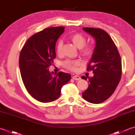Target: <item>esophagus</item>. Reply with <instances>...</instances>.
<instances>
[{
	"label": "esophagus",
	"mask_w": 135,
	"mask_h": 135,
	"mask_svg": "<svg viewBox=\"0 0 135 135\" xmlns=\"http://www.w3.org/2000/svg\"><path fill=\"white\" fill-rule=\"evenodd\" d=\"M72 79L75 80H79L80 79V77L78 75H74L72 77Z\"/></svg>",
	"instance_id": "34e87169"
}]
</instances>
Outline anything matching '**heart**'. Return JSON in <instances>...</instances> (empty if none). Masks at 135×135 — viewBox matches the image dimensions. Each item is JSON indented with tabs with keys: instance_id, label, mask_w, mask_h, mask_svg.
Here are the masks:
<instances>
[{
	"instance_id": "b5f03b06",
	"label": "heart",
	"mask_w": 135,
	"mask_h": 135,
	"mask_svg": "<svg viewBox=\"0 0 135 135\" xmlns=\"http://www.w3.org/2000/svg\"><path fill=\"white\" fill-rule=\"evenodd\" d=\"M70 40L77 47L80 48V53L84 57H89L92 55L94 51V46L92 44H85L86 42V38L84 36L79 33L71 34L69 36ZM63 41L60 40L57 42L56 49V52L58 55H60L62 52ZM80 64V62L78 60H67L64 62V66L67 69L71 71H75L77 67Z\"/></svg>"
}]
</instances>
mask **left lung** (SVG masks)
Segmentation results:
<instances>
[{
  "mask_svg": "<svg viewBox=\"0 0 135 135\" xmlns=\"http://www.w3.org/2000/svg\"><path fill=\"white\" fill-rule=\"evenodd\" d=\"M83 30L95 40V47L87 70L94 76L89 78V87L82 94L83 98L93 104L104 102L111 96L119 84L122 75L120 55L109 34L100 28L84 27ZM81 79L87 80L86 76Z\"/></svg>",
  "mask_w": 135,
  "mask_h": 135,
  "instance_id": "8db88e82",
  "label": "left lung"
}]
</instances>
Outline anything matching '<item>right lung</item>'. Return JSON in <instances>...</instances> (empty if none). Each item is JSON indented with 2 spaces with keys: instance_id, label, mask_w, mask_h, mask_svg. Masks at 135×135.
Returning a JSON list of instances; mask_svg holds the SVG:
<instances>
[{
  "instance_id": "obj_1",
  "label": "right lung",
  "mask_w": 135,
  "mask_h": 135,
  "mask_svg": "<svg viewBox=\"0 0 135 135\" xmlns=\"http://www.w3.org/2000/svg\"><path fill=\"white\" fill-rule=\"evenodd\" d=\"M64 29V27H53L36 33L27 40L20 52L19 68L24 86L40 102L56 100L62 86L71 79L69 73L60 71L53 76L49 71L56 57V42Z\"/></svg>"
}]
</instances>
